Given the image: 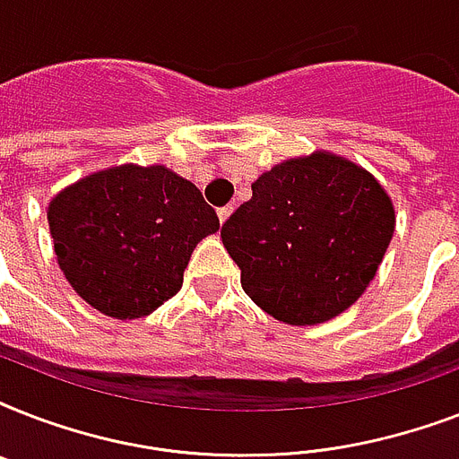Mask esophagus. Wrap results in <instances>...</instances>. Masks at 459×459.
I'll return each mask as SVG.
<instances>
[{"mask_svg":"<svg viewBox=\"0 0 459 459\" xmlns=\"http://www.w3.org/2000/svg\"><path fill=\"white\" fill-rule=\"evenodd\" d=\"M216 214H219V221H226V219H229L230 214H233V204H226V207H221L219 209V212H216Z\"/></svg>","mask_w":459,"mask_h":459,"instance_id":"34e87169","label":"esophagus"}]
</instances>
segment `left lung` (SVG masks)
I'll return each mask as SVG.
<instances>
[{"instance_id": "left-lung-1", "label": "left lung", "mask_w": 459, "mask_h": 459, "mask_svg": "<svg viewBox=\"0 0 459 459\" xmlns=\"http://www.w3.org/2000/svg\"><path fill=\"white\" fill-rule=\"evenodd\" d=\"M395 230L374 176L331 152L288 159L252 183L221 240L243 290L273 319L312 326L367 290Z\"/></svg>"}]
</instances>
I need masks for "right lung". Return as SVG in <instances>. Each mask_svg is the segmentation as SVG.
<instances>
[{
  "mask_svg": "<svg viewBox=\"0 0 459 459\" xmlns=\"http://www.w3.org/2000/svg\"><path fill=\"white\" fill-rule=\"evenodd\" d=\"M61 272L114 319H140L183 286L195 245L219 230L202 193L166 166H114L64 187L47 209Z\"/></svg>",
  "mask_w": 459,
  "mask_h": 459,
  "instance_id": "obj_1",
  "label": "right lung"
}]
</instances>
